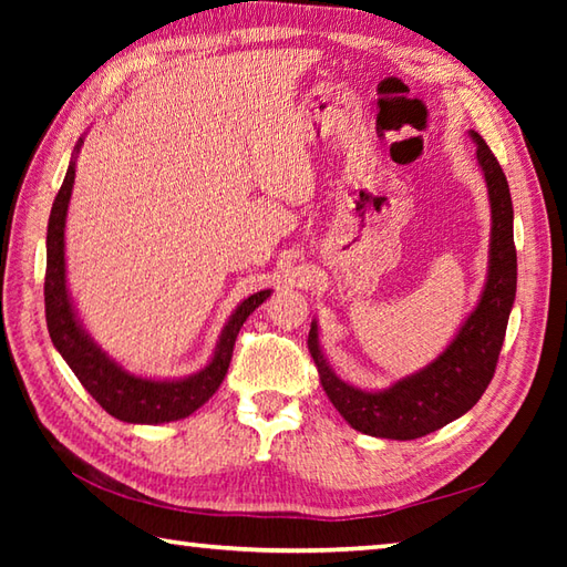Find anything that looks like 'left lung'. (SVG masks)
<instances>
[{
  "mask_svg": "<svg viewBox=\"0 0 567 567\" xmlns=\"http://www.w3.org/2000/svg\"><path fill=\"white\" fill-rule=\"evenodd\" d=\"M470 136L477 143V163L485 173L492 207L489 272L483 297L453 343L424 370L382 392H365L333 375L319 348L317 323H311L307 343L321 388L348 424L368 436L394 441L426 436L473 409L495 375L516 295L514 209L495 153L475 131H470Z\"/></svg>",
  "mask_w": 567,
  "mask_h": 567,
  "instance_id": "1",
  "label": "left lung"
}]
</instances>
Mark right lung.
Returning <instances> with one entry per match:
<instances>
[{"instance_id":"1","label":"right lung","mask_w":567,"mask_h":567,"mask_svg":"<svg viewBox=\"0 0 567 567\" xmlns=\"http://www.w3.org/2000/svg\"><path fill=\"white\" fill-rule=\"evenodd\" d=\"M80 146L82 138L78 141L75 155H72L63 185H60L58 197L53 202L51 219H48L43 285L48 333H51V341L58 348V353L65 358L70 370L82 382V388L114 419L128 421V424H165V421L185 419L192 412H197L219 390V384L226 378L228 363H231L234 343L240 327L270 297V290L250 295L238 305L221 331L219 343H216L212 363L195 372V375L183 380H148L131 375L122 365H116L82 331L65 287V216L72 195V183H75V158Z\"/></svg>"}]
</instances>
